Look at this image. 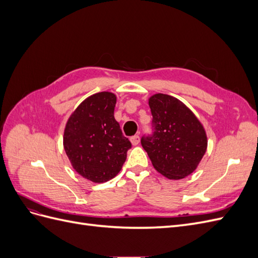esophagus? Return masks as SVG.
Listing matches in <instances>:
<instances>
[{
  "mask_svg": "<svg viewBox=\"0 0 258 258\" xmlns=\"http://www.w3.org/2000/svg\"><path fill=\"white\" fill-rule=\"evenodd\" d=\"M130 141L132 143V145H138L140 143V137L139 136H135V137H131Z\"/></svg>",
  "mask_w": 258,
  "mask_h": 258,
  "instance_id": "1",
  "label": "esophagus"
}]
</instances>
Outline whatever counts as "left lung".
Segmentation results:
<instances>
[{
	"label": "left lung",
	"mask_w": 258,
	"mask_h": 258,
	"mask_svg": "<svg viewBox=\"0 0 258 258\" xmlns=\"http://www.w3.org/2000/svg\"><path fill=\"white\" fill-rule=\"evenodd\" d=\"M154 134L141 144L153 167L169 179H181L197 169L207 147L204 124L178 99L155 93L148 99Z\"/></svg>",
	"instance_id": "8db88e82"
}]
</instances>
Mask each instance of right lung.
Wrapping results in <instances>:
<instances>
[{
	"label": "right lung",
	"instance_id": "1",
	"mask_svg": "<svg viewBox=\"0 0 258 258\" xmlns=\"http://www.w3.org/2000/svg\"><path fill=\"white\" fill-rule=\"evenodd\" d=\"M116 95L102 91L86 98L70 115L63 147L73 169L92 183H105L119 173L131 147L115 120Z\"/></svg>",
	"mask_w": 258,
	"mask_h": 258
}]
</instances>
